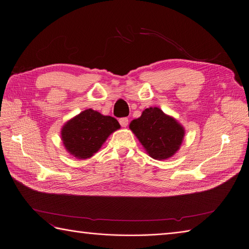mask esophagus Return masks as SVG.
<instances>
[{"instance_id":"obj_1","label":"esophagus","mask_w":249,"mask_h":249,"mask_svg":"<svg viewBox=\"0 0 249 249\" xmlns=\"http://www.w3.org/2000/svg\"><path fill=\"white\" fill-rule=\"evenodd\" d=\"M128 122H129V120H128V118H126V117L119 119V123L122 127H126L128 125Z\"/></svg>"}]
</instances>
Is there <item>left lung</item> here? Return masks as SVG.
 I'll use <instances>...</instances> for the list:
<instances>
[{"mask_svg": "<svg viewBox=\"0 0 249 249\" xmlns=\"http://www.w3.org/2000/svg\"><path fill=\"white\" fill-rule=\"evenodd\" d=\"M130 129L151 157L157 160L176 154L185 134L181 125L158 107L145 108L139 119L130 123Z\"/></svg>", "mask_w": 249, "mask_h": 249, "instance_id": "left-lung-1", "label": "left lung"}]
</instances>
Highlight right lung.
Instances as JSON below:
<instances>
[{
  "mask_svg": "<svg viewBox=\"0 0 249 249\" xmlns=\"http://www.w3.org/2000/svg\"><path fill=\"white\" fill-rule=\"evenodd\" d=\"M119 128L120 124L114 117L104 116L88 108L63 126L61 137L69 153L78 159H87Z\"/></svg>",
  "mask_w": 249,
  "mask_h": 249,
  "instance_id": "obj_1",
  "label": "right lung"
}]
</instances>
